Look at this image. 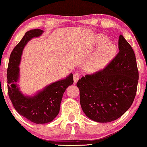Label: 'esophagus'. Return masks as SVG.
I'll return each instance as SVG.
<instances>
[{"mask_svg":"<svg viewBox=\"0 0 147 147\" xmlns=\"http://www.w3.org/2000/svg\"><path fill=\"white\" fill-rule=\"evenodd\" d=\"M79 77H80V75L78 73H76L74 74L73 79H74V82H75V83H76V82H77L78 79H79Z\"/></svg>","mask_w":147,"mask_h":147,"instance_id":"1","label":"esophagus"}]
</instances>
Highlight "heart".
Listing matches in <instances>:
<instances>
[{
    "instance_id": "heart-1",
    "label": "heart",
    "mask_w": 147,
    "mask_h": 147,
    "mask_svg": "<svg viewBox=\"0 0 147 147\" xmlns=\"http://www.w3.org/2000/svg\"><path fill=\"white\" fill-rule=\"evenodd\" d=\"M109 39L105 36H99L96 40V45L100 46L86 63L84 69L89 73H95L102 71L114 59L117 53L115 44L108 42Z\"/></svg>"
}]
</instances>
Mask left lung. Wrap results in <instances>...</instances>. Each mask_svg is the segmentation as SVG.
I'll use <instances>...</instances> for the list:
<instances>
[{"label": "left lung", "instance_id": "8db88e82", "mask_svg": "<svg viewBox=\"0 0 147 147\" xmlns=\"http://www.w3.org/2000/svg\"><path fill=\"white\" fill-rule=\"evenodd\" d=\"M119 53L102 71L82 76L76 83L84 114L98 123H109L125 114L135 99L138 71L135 53L123 35Z\"/></svg>", "mask_w": 147, "mask_h": 147}]
</instances>
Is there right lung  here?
I'll use <instances>...</instances> for the list:
<instances>
[{
  "label": "right lung",
  "instance_id": "1",
  "mask_svg": "<svg viewBox=\"0 0 147 147\" xmlns=\"http://www.w3.org/2000/svg\"><path fill=\"white\" fill-rule=\"evenodd\" d=\"M43 32L40 29H33L25 33L12 51L7 74L8 92L14 109L22 117L36 124L50 123L57 117L64 92L74 82L73 74L71 73L66 78L46 86L33 96L24 95L20 91L17 82L22 51L28 41L41 36Z\"/></svg>",
  "mask_w": 147,
  "mask_h": 147
}]
</instances>
